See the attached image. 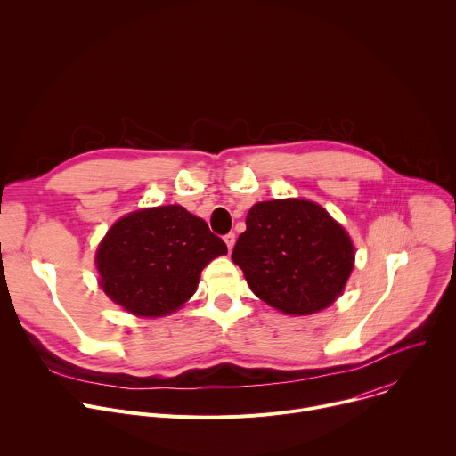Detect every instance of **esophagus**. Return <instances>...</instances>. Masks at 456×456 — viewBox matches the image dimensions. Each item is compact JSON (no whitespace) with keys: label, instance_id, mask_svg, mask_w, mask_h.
I'll return each instance as SVG.
<instances>
[{"label":"esophagus","instance_id":"34e87169","mask_svg":"<svg viewBox=\"0 0 456 456\" xmlns=\"http://www.w3.org/2000/svg\"><path fill=\"white\" fill-rule=\"evenodd\" d=\"M224 241H225L227 248H229V252H231V250H232V247H234V241H236V236H234V232H229V234H225V236H224Z\"/></svg>","mask_w":456,"mask_h":456}]
</instances>
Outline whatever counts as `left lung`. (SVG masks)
Returning a JSON list of instances; mask_svg holds the SVG:
<instances>
[{
    "instance_id": "8db88e82",
    "label": "left lung",
    "mask_w": 456,
    "mask_h": 456,
    "mask_svg": "<svg viewBox=\"0 0 456 456\" xmlns=\"http://www.w3.org/2000/svg\"><path fill=\"white\" fill-rule=\"evenodd\" d=\"M232 262L250 290L289 315L330 306L354 269V243L319 204L285 199L254 204Z\"/></svg>"
}]
</instances>
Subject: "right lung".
<instances>
[{
	"label": "right lung",
	"instance_id": "1",
	"mask_svg": "<svg viewBox=\"0 0 456 456\" xmlns=\"http://www.w3.org/2000/svg\"><path fill=\"white\" fill-rule=\"evenodd\" d=\"M227 245L182 206H160L117 220L97 247L99 285L129 314L160 317L178 310Z\"/></svg>",
	"mask_w": 456,
	"mask_h": 456
}]
</instances>
